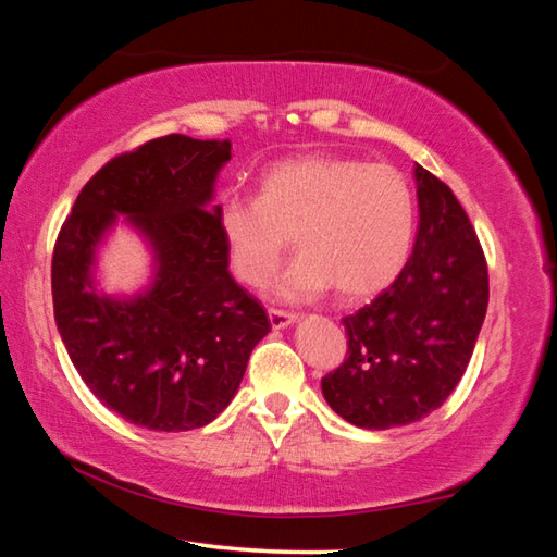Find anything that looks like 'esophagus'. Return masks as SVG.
I'll return each instance as SVG.
<instances>
[{
	"instance_id": "obj_1",
	"label": "esophagus",
	"mask_w": 557,
	"mask_h": 557,
	"mask_svg": "<svg viewBox=\"0 0 557 557\" xmlns=\"http://www.w3.org/2000/svg\"><path fill=\"white\" fill-rule=\"evenodd\" d=\"M268 314H270L272 329H285V326H289L297 319L295 312H285V309H275V307H272Z\"/></svg>"
}]
</instances>
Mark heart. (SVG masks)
<instances>
[{
  "instance_id": "1",
  "label": "heart",
  "mask_w": 557,
  "mask_h": 557,
  "mask_svg": "<svg viewBox=\"0 0 557 557\" xmlns=\"http://www.w3.org/2000/svg\"><path fill=\"white\" fill-rule=\"evenodd\" d=\"M414 194L400 169L354 157L305 154L272 164L258 199L225 196L219 231L243 285L265 287L295 235L301 252L277 282L282 299H309L334 285L344 299L375 295L410 256Z\"/></svg>"
}]
</instances>
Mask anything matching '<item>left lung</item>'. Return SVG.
<instances>
[{"mask_svg": "<svg viewBox=\"0 0 557 557\" xmlns=\"http://www.w3.org/2000/svg\"><path fill=\"white\" fill-rule=\"evenodd\" d=\"M420 228L410 260L371 305L342 319L346 356L322 379L326 403L358 428L428 418L465 375L488 305V268L451 188L418 164Z\"/></svg>", "mask_w": 557, "mask_h": 557, "instance_id": "left-lung-1", "label": "left lung"}]
</instances>
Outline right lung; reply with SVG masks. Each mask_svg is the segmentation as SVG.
<instances>
[{
  "mask_svg": "<svg viewBox=\"0 0 557 557\" xmlns=\"http://www.w3.org/2000/svg\"><path fill=\"white\" fill-rule=\"evenodd\" d=\"M231 143L166 135L112 157L81 188L53 245V314L75 371L127 422L159 432L203 428L238 391L270 332L260 301L231 277L209 206ZM125 212L158 250L153 289L132 302L98 298L91 248Z\"/></svg>",
  "mask_w": 557,
  "mask_h": 557,
  "instance_id": "obj_1",
  "label": "right lung"
}]
</instances>
